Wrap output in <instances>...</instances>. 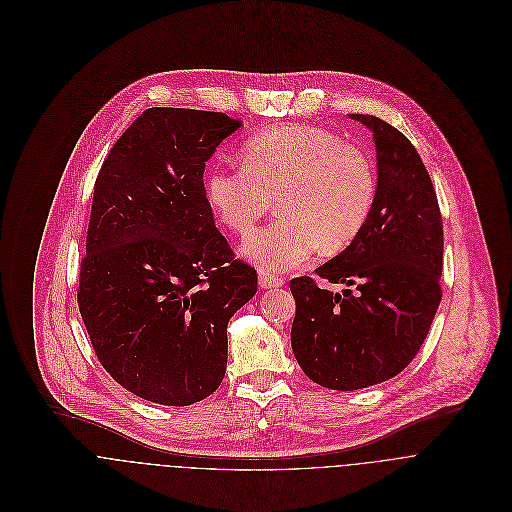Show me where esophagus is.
<instances>
[{
  "label": "esophagus",
  "instance_id": "obj_1",
  "mask_svg": "<svg viewBox=\"0 0 512 512\" xmlns=\"http://www.w3.org/2000/svg\"><path fill=\"white\" fill-rule=\"evenodd\" d=\"M258 280H260V286L266 288V290L282 288L284 282H286L284 278H280V276H276V274H272V272H266V270H262V272L258 274Z\"/></svg>",
  "mask_w": 512,
  "mask_h": 512
}]
</instances>
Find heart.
I'll list each match as a JSON object with an SVG mask.
<instances>
[{"label":"heart","mask_w":512,"mask_h":512,"mask_svg":"<svg viewBox=\"0 0 512 512\" xmlns=\"http://www.w3.org/2000/svg\"><path fill=\"white\" fill-rule=\"evenodd\" d=\"M244 165H217L205 179L207 199L220 222L248 232L280 197L282 219L250 232L242 254L266 270L309 262L323 246L345 250L366 226L376 203L370 159L337 134L288 124L252 136Z\"/></svg>","instance_id":"obj_1"}]
</instances>
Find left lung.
Returning a JSON list of instances; mask_svg holds the SVG:
<instances>
[{"instance_id":"1","label":"left lung","mask_w":512,"mask_h":512,"mask_svg":"<svg viewBox=\"0 0 512 512\" xmlns=\"http://www.w3.org/2000/svg\"><path fill=\"white\" fill-rule=\"evenodd\" d=\"M372 132L376 203L363 232L315 274L349 290L290 282L292 349L301 370L331 390L384 382L414 361L436 317L443 224L436 189L416 147L388 122L351 114Z\"/></svg>"}]
</instances>
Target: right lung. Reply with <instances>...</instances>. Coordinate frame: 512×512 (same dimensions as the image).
Here are the masks:
<instances>
[{
    "instance_id": "add662e5",
    "label": "right lung",
    "mask_w": 512,
    "mask_h": 512,
    "mask_svg": "<svg viewBox=\"0 0 512 512\" xmlns=\"http://www.w3.org/2000/svg\"><path fill=\"white\" fill-rule=\"evenodd\" d=\"M240 126L222 112L147 108L98 171L78 309L100 365L147 402L189 406L219 388L228 319L258 290L203 181Z\"/></svg>"
}]
</instances>
